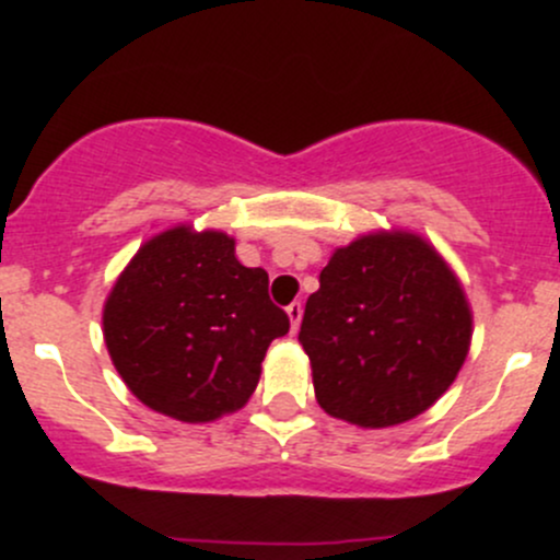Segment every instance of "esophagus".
<instances>
[{"label": "esophagus", "mask_w": 560, "mask_h": 560, "mask_svg": "<svg viewBox=\"0 0 560 560\" xmlns=\"http://www.w3.org/2000/svg\"><path fill=\"white\" fill-rule=\"evenodd\" d=\"M287 316H290L292 332H295L298 325H301V319H303V303L301 301H292L290 306H287Z\"/></svg>", "instance_id": "esophagus-1"}]
</instances>
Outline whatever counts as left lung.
<instances>
[{"label":"left lung","mask_w":560,"mask_h":560,"mask_svg":"<svg viewBox=\"0 0 560 560\" xmlns=\"http://www.w3.org/2000/svg\"><path fill=\"white\" fill-rule=\"evenodd\" d=\"M298 341L330 417L389 428L431 409L471 343L460 281L420 235L371 233L332 252Z\"/></svg>","instance_id":"8db88e82"}]
</instances>
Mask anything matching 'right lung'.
<instances>
[{
    "label": "right lung",
    "mask_w": 560,
    "mask_h": 560,
    "mask_svg": "<svg viewBox=\"0 0 560 560\" xmlns=\"http://www.w3.org/2000/svg\"><path fill=\"white\" fill-rule=\"evenodd\" d=\"M290 316L268 298V273L235 257L219 230H165L138 248L105 301V347L124 385L180 422L238 411L270 341Z\"/></svg>",
    "instance_id": "obj_1"
}]
</instances>
